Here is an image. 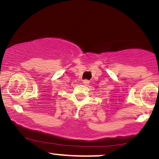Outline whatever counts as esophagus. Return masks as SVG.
<instances>
[{
    "label": "esophagus",
    "instance_id": "34e87169",
    "mask_svg": "<svg viewBox=\"0 0 159 159\" xmlns=\"http://www.w3.org/2000/svg\"><path fill=\"white\" fill-rule=\"evenodd\" d=\"M89 83H90V81H89L88 80H84V81H83V84H85V85L88 84Z\"/></svg>",
    "mask_w": 159,
    "mask_h": 159
}]
</instances>
